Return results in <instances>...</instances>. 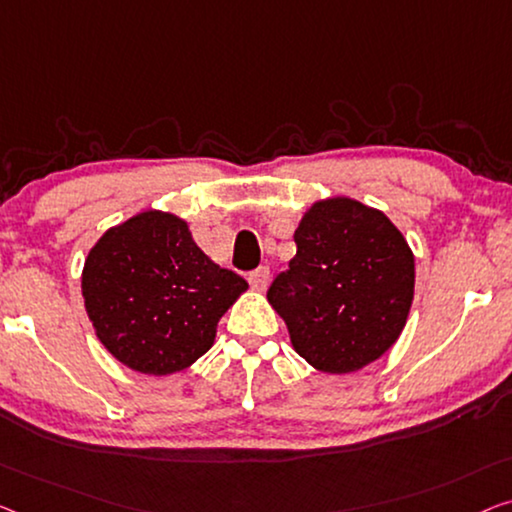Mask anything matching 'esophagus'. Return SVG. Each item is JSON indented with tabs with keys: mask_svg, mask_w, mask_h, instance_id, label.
Instances as JSON below:
<instances>
[{
	"mask_svg": "<svg viewBox=\"0 0 512 512\" xmlns=\"http://www.w3.org/2000/svg\"><path fill=\"white\" fill-rule=\"evenodd\" d=\"M248 282H250V287L255 289V292H264V289L269 287V269H266V266H259L257 271L250 273Z\"/></svg>",
	"mask_w": 512,
	"mask_h": 512,
	"instance_id": "obj_1",
	"label": "esophagus"
}]
</instances>
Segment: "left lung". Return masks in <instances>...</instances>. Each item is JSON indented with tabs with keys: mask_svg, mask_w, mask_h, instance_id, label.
Returning a JSON list of instances; mask_svg holds the SVG:
<instances>
[{
	"mask_svg": "<svg viewBox=\"0 0 512 512\" xmlns=\"http://www.w3.org/2000/svg\"><path fill=\"white\" fill-rule=\"evenodd\" d=\"M296 255L266 299L296 354L347 375L384 356L414 301V253L379 209L352 197L319 200L294 232Z\"/></svg>",
	"mask_w": 512,
	"mask_h": 512,
	"instance_id": "1",
	"label": "left lung"
}]
</instances>
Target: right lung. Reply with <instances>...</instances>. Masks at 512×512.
Segmentation results:
<instances>
[{
  "label": "right lung",
  "instance_id": "obj_1",
  "mask_svg": "<svg viewBox=\"0 0 512 512\" xmlns=\"http://www.w3.org/2000/svg\"><path fill=\"white\" fill-rule=\"evenodd\" d=\"M248 289L197 248L186 220L142 211L89 250L82 296L103 347L142 375H172L207 354L220 317Z\"/></svg>",
  "mask_w": 512,
  "mask_h": 512
}]
</instances>
